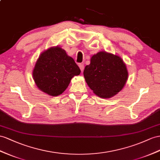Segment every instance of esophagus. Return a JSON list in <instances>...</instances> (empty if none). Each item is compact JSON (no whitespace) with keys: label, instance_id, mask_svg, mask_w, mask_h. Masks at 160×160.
<instances>
[{"label":"esophagus","instance_id":"obj_1","mask_svg":"<svg viewBox=\"0 0 160 160\" xmlns=\"http://www.w3.org/2000/svg\"><path fill=\"white\" fill-rule=\"evenodd\" d=\"M79 68H80V70H81V72H83V70H84V65L83 64H79Z\"/></svg>","mask_w":160,"mask_h":160}]
</instances>
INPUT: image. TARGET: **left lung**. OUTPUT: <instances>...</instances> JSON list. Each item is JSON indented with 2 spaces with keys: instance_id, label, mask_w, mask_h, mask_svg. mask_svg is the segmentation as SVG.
Returning <instances> with one entry per match:
<instances>
[{
  "instance_id": "8db88e82",
  "label": "left lung",
  "mask_w": 160,
  "mask_h": 160,
  "mask_svg": "<svg viewBox=\"0 0 160 160\" xmlns=\"http://www.w3.org/2000/svg\"><path fill=\"white\" fill-rule=\"evenodd\" d=\"M84 76L95 95L108 99L124 88L128 73L119 56L101 51L91 57V63L84 68Z\"/></svg>"
}]
</instances>
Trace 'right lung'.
Here are the masks:
<instances>
[{
    "mask_svg": "<svg viewBox=\"0 0 160 160\" xmlns=\"http://www.w3.org/2000/svg\"><path fill=\"white\" fill-rule=\"evenodd\" d=\"M80 73V69L74 60L57 46L41 53L32 75L40 91L56 97L65 91L73 76Z\"/></svg>",
    "mask_w": 160,
    "mask_h": 160,
    "instance_id": "obj_1",
    "label": "right lung"
}]
</instances>
